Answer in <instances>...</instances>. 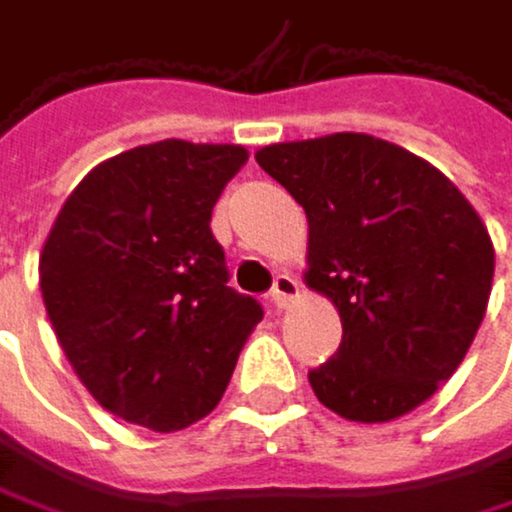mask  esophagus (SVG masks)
I'll use <instances>...</instances> for the list:
<instances>
[{
    "mask_svg": "<svg viewBox=\"0 0 512 512\" xmlns=\"http://www.w3.org/2000/svg\"><path fill=\"white\" fill-rule=\"evenodd\" d=\"M298 294H301V282L294 276H288V273H279L276 282H273V291H270V301H273L276 310H285L294 298H298Z\"/></svg>",
    "mask_w": 512,
    "mask_h": 512,
    "instance_id": "esophagus-1",
    "label": "esophagus"
}]
</instances>
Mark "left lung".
<instances>
[{
	"label": "left lung",
	"mask_w": 512,
	"mask_h": 512,
	"mask_svg": "<svg viewBox=\"0 0 512 512\" xmlns=\"http://www.w3.org/2000/svg\"><path fill=\"white\" fill-rule=\"evenodd\" d=\"M254 159L304 205V279L341 313L338 353L310 371L316 399L359 424L415 411L455 375L488 307L495 245L476 208L427 159L371 134Z\"/></svg>",
	"instance_id": "obj_1"
}]
</instances>
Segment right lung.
Segmentation results:
<instances>
[{"label":"right lung","mask_w":512,"mask_h":512,"mask_svg":"<svg viewBox=\"0 0 512 512\" xmlns=\"http://www.w3.org/2000/svg\"><path fill=\"white\" fill-rule=\"evenodd\" d=\"M239 144L156 141L94 165L57 211L39 288L64 356L110 415L184 430L221 402L264 319L227 285L211 208Z\"/></svg>","instance_id":"obj_1"}]
</instances>
